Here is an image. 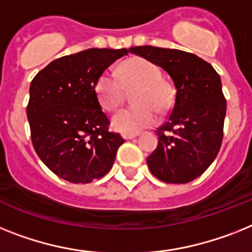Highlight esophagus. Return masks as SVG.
<instances>
[{"instance_id": "34e87169", "label": "esophagus", "mask_w": 252, "mask_h": 252, "mask_svg": "<svg viewBox=\"0 0 252 252\" xmlns=\"http://www.w3.org/2000/svg\"><path fill=\"white\" fill-rule=\"evenodd\" d=\"M138 136V134H124V139L125 140H131V139H134Z\"/></svg>"}]
</instances>
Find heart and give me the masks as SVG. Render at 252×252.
<instances>
[{"label": "heart", "mask_w": 252, "mask_h": 252, "mask_svg": "<svg viewBox=\"0 0 252 252\" xmlns=\"http://www.w3.org/2000/svg\"><path fill=\"white\" fill-rule=\"evenodd\" d=\"M119 76L104 70L95 82V94L101 107L108 112L116 111L124 101L125 90L134 93L136 107L126 108L112 117L114 130L124 134H136L151 127L157 121L155 111L163 114L171 108L175 91L171 84L162 80L159 68L143 58H132L120 65Z\"/></svg>", "instance_id": "obj_1"}]
</instances>
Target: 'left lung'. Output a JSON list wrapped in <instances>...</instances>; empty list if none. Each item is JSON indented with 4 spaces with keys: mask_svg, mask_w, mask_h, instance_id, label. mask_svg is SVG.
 I'll return each instance as SVG.
<instances>
[{
    "mask_svg": "<svg viewBox=\"0 0 252 252\" xmlns=\"http://www.w3.org/2000/svg\"><path fill=\"white\" fill-rule=\"evenodd\" d=\"M130 53L165 69L176 89L171 113L156 131L158 145L147 158L149 170L165 183L192 182L213 163L223 141L226 100L219 74L182 50L136 46Z\"/></svg>",
    "mask_w": 252,
    "mask_h": 252,
    "instance_id": "obj_1",
    "label": "left lung"
}]
</instances>
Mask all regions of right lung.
I'll return each mask as SVG.
<instances>
[{
    "label": "right lung",
    "mask_w": 252,
    "mask_h": 252,
    "mask_svg": "<svg viewBox=\"0 0 252 252\" xmlns=\"http://www.w3.org/2000/svg\"><path fill=\"white\" fill-rule=\"evenodd\" d=\"M127 49H89L54 60L33 78L27 117L34 151L47 167L66 182L86 184L113 166L120 134L95 94L97 77Z\"/></svg>",
    "instance_id": "obj_1"
}]
</instances>
